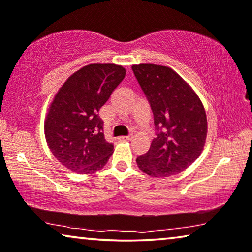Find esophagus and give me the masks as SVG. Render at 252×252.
I'll use <instances>...</instances> for the list:
<instances>
[{
	"label": "esophagus",
	"instance_id": "obj_1",
	"mask_svg": "<svg viewBox=\"0 0 252 252\" xmlns=\"http://www.w3.org/2000/svg\"><path fill=\"white\" fill-rule=\"evenodd\" d=\"M132 136H126V137H119V140L120 141H130V140H132Z\"/></svg>",
	"mask_w": 252,
	"mask_h": 252
}]
</instances>
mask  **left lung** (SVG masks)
<instances>
[{"mask_svg": "<svg viewBox=\"0 0 252 252\" xmlns=\"http://www.w3.org/2000/svg\"><path fill=\"white\" fill-rule=\"evenodd\" d=\"M132 72L153 112L157 137L137 158L141 171L169 177L184 171L200 157L208 123L203 105L189 84L166 66L133 65Z\"/></svg>", "mask_w": 252, "mask_h": 252, "instance_id": "8db88e82", "label": "left lung"}]
</instances>
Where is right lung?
Listing matches in <instances>:
<instances>
[{"label":"right lung","mask_w":252,"mask_h":252,"mask_svg":"<svg viewBox=\"0 0 252 252\" xmlns=\"http://www.w3.org/2000/svg\"><path fill=\"white\" fill-rule=\"evenodd\" d=\"M126 76L114 63H91L77 70L55 95L44 123L48 146L67 169L100 170L114 150L106 141L98 112Z\"/></svg>","instance_id":"add662e5"}]
</instances>
